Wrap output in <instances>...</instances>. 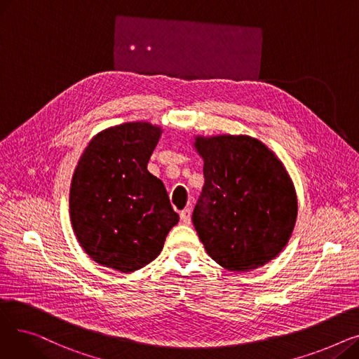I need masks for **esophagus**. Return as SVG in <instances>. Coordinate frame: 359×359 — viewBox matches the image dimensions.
<instances>
[{
    "mask_svg": "<svg viewBox=\"0 0 359 359\" xmlns=\"http://www.w3.org/2000/svg\"><path fill=\"white\" fill-rule=\"evenodd\" d=\"M191 214H192V210H191V208H184V210L180 212V219H182V222L189 224V222H191Z\"/></svg>",
    "mask_w": 359,
    "mask_h": 359,
    "instance_id": "esophagus-1",
    "label": "esophagus"
}]
</instances>
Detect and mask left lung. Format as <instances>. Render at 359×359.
<instances>
[{
    "label": "left lung",
    "instance_id": "obj_1",
    "mask_svg": "<svg viewBox=\"0 0 359 359\" xmlns=\"http://www.w3.org/2000/svg\"><path fill=\"white\" fill-rule=\"evenodd\" d=\"M205 184L192 221L205 250L231 272L263 266L287 246L297 195L272 151L248 135L198 137Z\"/></svg>",
    "mask_w": 359,
    "mask_h": 359
}]
</instances>
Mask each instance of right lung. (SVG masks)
I'll return each instance as SVG.
<instances>
[{"mask_svg": "<svg viewBox=\"0 0 359 359\" xmlns=\"http://www.w3.org/2000/svg\"><path fill=\"white\" fill-rule=\"evenodd\" d=\"M161 129L147 122L94 137L75 168L69 215L80 246L106 268L129 273L153 262L179 222L163 182L147 170Z\"/></svg>", "mask_w": 359, "mask_h": 359, "instance_id": "add662e5", "label": "right lung"}]
</instances>
